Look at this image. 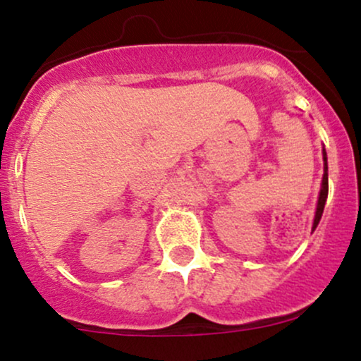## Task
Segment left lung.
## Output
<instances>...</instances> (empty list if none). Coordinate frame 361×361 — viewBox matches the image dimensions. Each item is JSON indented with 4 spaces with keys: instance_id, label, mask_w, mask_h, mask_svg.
I'll list each match as a JSON object with an SVG mask.
<instances>
[{
    "instance_id": "obj_1",
    "label": "left lung",
    "mask_w": 361,
    "mask_h": 361,
    "mask_svg": "<svg viewBox=\"0 0 361 361\" xmlns=\"http://www.w3.org/2000/svg\"><path fill=\"white\" fill-rule=\"evenodd\" d=\"M323 161H324V175H323V181H321L319 198H318V205H316V214H314V222H312V230L318 227L321 215H323V210H324V203H326V198H328V158H326V151H324V149H323Z\"/></svg>"
}]
</instances>
